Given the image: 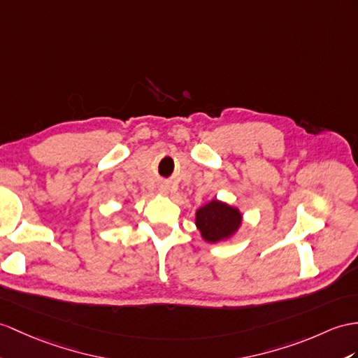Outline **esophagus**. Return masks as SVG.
I'll return each mask as SVG.
<instances>
[{"instance_id": "1", "label": "esophagus", "mask_w": 358, "mask_h": 358, "mask_svg": "<svg viewBox=\"0 0 358 358\" xmlns=\"http://www.w3.org/2000/svg\"><path fill=\"white\" fill-rule=\"evenodd\" d=\"M161 189H162V191H167L169 188H167V185H161Z\"/></svg>"}]
</instances>
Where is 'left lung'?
I'll return each mask as SVG.
<instances>
[{
	"label": "left lung",
	"instance_id": "8db88e82",
	"mask_svg": "<svg viewBox=\"0 0 358 358\" xmlns=\"http://www.w3.org/2000/svg\"><path fill=\"white\" fill-rule=\"evenodd\" d=\"M243 215L238 208L213 199L196 211V226L208 243L231 238L241 226Z\"/></svg>",
	"mask_w": 358,
	"mask_h": 358
}]
</instances>
